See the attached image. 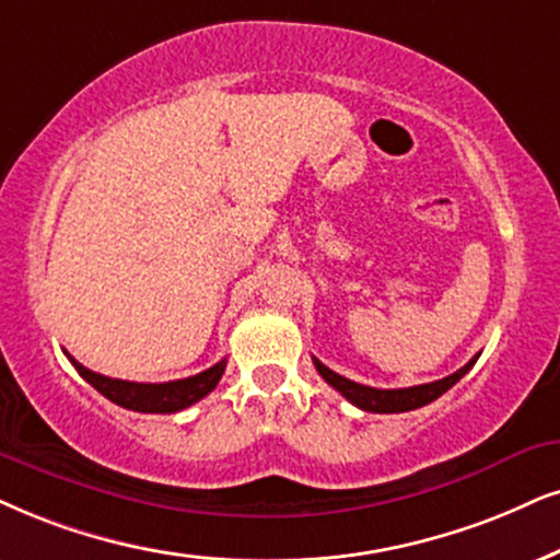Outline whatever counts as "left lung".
<instances>
[{
    "instance_id": "left-lung-1",
    "label": "left lung",
    "mask_w": 560,
    "mask_h": 560,
    "mask_svg": "<svg viewBox=\"0 0 560 560\" xmlns=\"http://www.w3.org/2000/svg\"><path fill=\"white\" fill-rule=\"evenodd\" d=\"M313 362H315V370L320 372V377L328 382L330 387H336V390L341 393L346 400L353 402L357 408L370 410V413H406V410L429 406V402L436 400L439 395L447 393L457 380H463L465 374H468L470 366L478 362V357H472L470 362L463 366V370L450 374V377L427 382V385L400 387V390H380V387L359 385V382H351V380L341 377V374L328 370V366H325L323 362H317V359H313Z\"/></svg>"
}]
</instances>
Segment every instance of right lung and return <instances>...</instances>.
I'll use <instances>...</instances> for the list:
<instances>
[{"label": "right lung", "mask_w": 560, "mask_h": 560, "mask_svg": "<svg viewBox=\"0 0 560 560\" xmlns=\"http://www.w3.org/2000/svg\"><path fill=\"white\" fill-rule=\"evenodd\" d=\"M69 362L74 364V370L80 372V377L88 380L97 393L116 402V406L139 410V413H175V410L194 406V402L207 398V395L214 390L217 382L222 380L224 366H228V359H222L219 364L209 366V370H203L201 374H194V377H186V380L129 382V380H113V377H105V374L92 372L72 357H69Z\"/></svg>", "instance_id": "1"}]
</instances>
